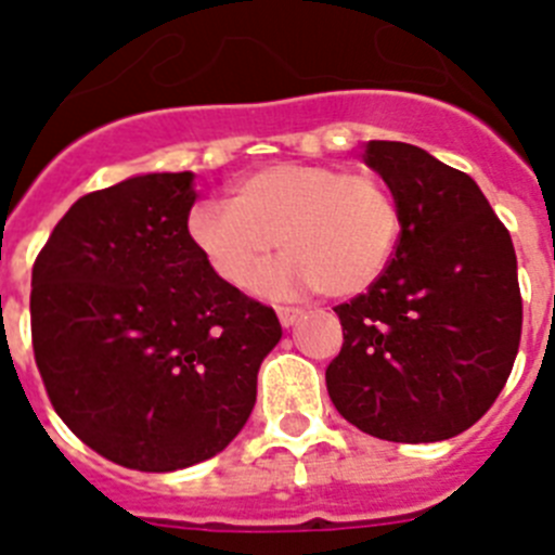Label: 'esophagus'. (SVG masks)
<instances>
[{"label":"esophagus","mask_w":555,"mask_h":555,"mask_svg":"<svg viewBox=\"0 0 555 555\" xmlns=\"http://www.w3.org/2000/svg\"><path fill=\"white\" fill-rule=\"evenodd\" d=\"M300 308H288V306H281L278 308V320H281L283 327H292L294 322L300 320Z\"/></svg>","instance_id":"1"}]
</instances>
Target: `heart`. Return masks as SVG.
<instances>
[{"instance_id": "obj_1", "label": "heart", "mask_w": 555, "mask_h": 555, "mask_svg": "<svg viewBox=\"0 0 555 555\" xmlns=\"http://www.w3.org/2000/svg\"><path fill=\"white\" fill-rule=\"evenodd\" d=\"M400 233L391 185L372 171L331 164H274L235 185L233 203L205 199L189 214L191 244L233 288L263 278L272 294L320 288L352 297L389 267Z\"/></svg>"}]
</instances>
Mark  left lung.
<instances>
[{
  "instance_id": "8db88e82",
  "label": "left lung",
  "mask_w": 555,
  "mask_h": 555,
  "mask_svg": "<svg viewBox=\"0 0 555 555\" xmlns=\"http://www.w3.org/2000/svg\"><path fill=\"white\" fill-rule=\"evenodd\" d=\"M400 235L384 274L341 302L345 345L325 372L347 423L386 442L473 428L512 375L522 297L512 235L469 175L403 141H370Z\"/></svg>"
}]
</instances>
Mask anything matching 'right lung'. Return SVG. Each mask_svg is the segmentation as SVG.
Segmentation results:
<instances>
[{
    "label": "right lung",
    "mask_w": 555,
    "mask_h": 555,
    "mask_svg": "<svg viewBox=\"0 0 555 555\" xmlns=\"http://www.w3.org/2000/svg\"><path fill=\"white\" fill-rule=\"evenodd\" d=\"M191 171L91 191L33 267V350L49 403L113 464L171 473L222 453L281 341L269 306L191 244Z\"/></svg>",
    "instance_id": "add662e5"
}]
</instances>
